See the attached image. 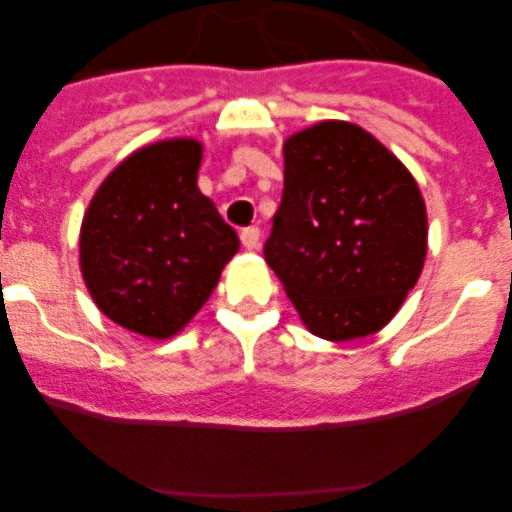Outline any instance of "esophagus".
Masks as SVG:
<instances>
[{"label":"esophagus","mask_w":512,"mask_h":512,"mask_svg":"<svg viewBox=\"0 0 512 512\" xmlns=\"http://www.w3.org/2000/svg\"><path fill=\"white\" fill-rule=\"evenodd\" d=\"M240 240L247 250H257V245H260V227H245L240 232Z\"/></svg>","instance_id":"obj_1"}]
</instances>
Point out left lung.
I'll return each instance as SVG.
<instances>
[{
    "instance_id": "8db88e82",
    "label": "left lung",
    "mask_w": 512,
    "mask_h": 512,
    "mask_svg": "<svg viewBox=\"0 0 512 512\" xmlns=\"http://www.w3.org/2000/svg\"><path fill=\"white\" fill-rule=\"evenodd\" d=\"M414 175L371 133L322 121L285 141V190L265 260L304 327L329 342L379 332L426 260Z\"/></svg>"
}]
</instances>
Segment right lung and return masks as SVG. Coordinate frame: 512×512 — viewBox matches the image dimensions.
<instances>
[{"label":"right lung","mask_w":512,"mask_h":512,"mask_svg":"<svg viewBox=\"0 0 512 512\" xmlns=\"http://www.w3.org/2000/svg\"><path fill=\"white\" fill-rule=\"evenodd\" d=\"M203 146L170 138L138 148L108 173L81 223V275L96 307L153 339L200 312L240 247L198 188Z\"/></svg>","instance_id":"obj_1"}]
</instances>
